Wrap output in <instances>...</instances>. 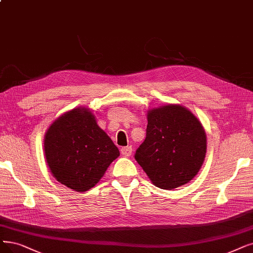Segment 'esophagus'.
<instances>
[{
	"mask_svg": "<svg viewBox=\"0 0 253 253\" xmlns=\"http://www.w3.org/2000/svg\"><path fill=\"white\" fill-rule=\"evenodd\" d=\"M120 151H121V155H124L125 157H129L130 155H132L133 148H132V146H125L120 149Z\"/></svg>",
	"mask_w": 253,
	"mask_h": 253,
	"instance_id": "obj_1",
	"label": "esophagus"
}]
</instances>
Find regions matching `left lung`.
<instances>
[{"mask_svg": "<svg viewBox=\"0 0 253 253\" xmlns=\"http://www.w3.org/2000/svg\"><path fill=\"white\" fill-rule=\"evenodd\" d=\"M207 153V135L187 108L166 105L147 112L146 137L135 159L155 186L172 190L198 173Z\"/></svg>", "mask_w": 253, "mask_h": 253, "instance_id": "obj_1", "label": "left lung"}]
</instances>
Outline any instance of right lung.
I'll use <instances>...</instances> for the list:
<instances>
[{
    "label": "right lung",
    "instance_id": "obj_1",
    "mask_svg": "<svg viewBox=\"0 0 253 253\" xmlns=\"http://www.w3.org/2000/svg\"><path fill=\"white\" fill-rule=\"evenodd\" d=\"M44 155L50 172L59 183L85 192L98 183L120 154L97 126L91 111L80 107L49 126L44 136Z\"/></svg>",
    "mask_w": 253,
    "mask_h": 253
}]
</instances>
